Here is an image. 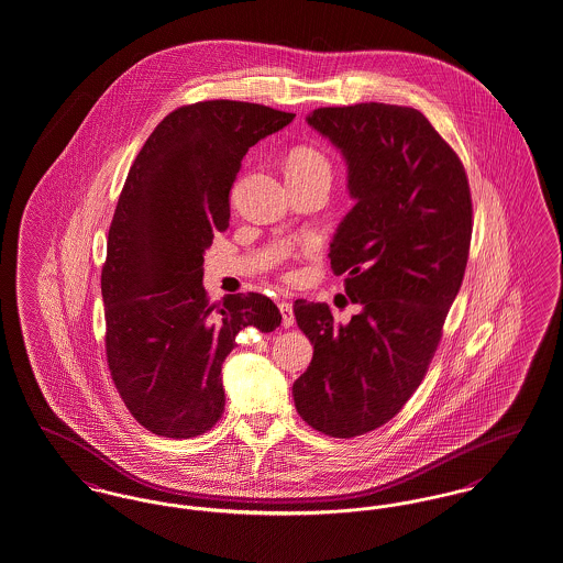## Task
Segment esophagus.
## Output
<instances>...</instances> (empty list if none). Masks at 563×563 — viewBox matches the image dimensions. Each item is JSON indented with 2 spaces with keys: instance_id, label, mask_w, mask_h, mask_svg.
Segmentation results:
<instances>
[{
  "instance_id": "esophagus-1",
  "label": "esophagus",
  "mask_w": 563,
  "mask_h": 563,
  "mask_svg": "<svg viewBox=\"0 0 563 563\" xmlns=\"http://www.w3.org/2000/svg\"><path fill=\"white\" fill-rule=\"evenodd\" d=\"M278 310H280V314H283V327H285V329L292 327V322H295L292 303H289V301H280V303H278Z\"/></svg>"
}]
</instances>
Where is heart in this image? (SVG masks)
<instances>
[{
	"label": "heart",
	"mask_w": 563,
	"mask_h": 563,
	"mask_svg": "<svg viewBox=\"0 0 563 563\" xmlns=\"http://www.w3.org/2000/svg\"><path fill=\"white\" fill-rule=\"evenodd\" d=\"M287 176H324L331 178V163L312 146H297L287 158Z\"/></svg>",
	"instance_id": "obj_1"
}]
</instances>
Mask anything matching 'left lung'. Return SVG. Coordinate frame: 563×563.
Returning a JSON list of instances; mask_svg holds the SVG:
<instances>
[{
	"label": "left lung",
	"mask_w": 563,
	"mask_h": 563,
	"mask_svg": "<svg viewBox=\"0 0 563 563\" xmlns=\"http://www.w3.org/2000/svg\"><path fill=\"white\" fill-rule=\"evenodd\" d=\"M306 121L347 163L356 205L329 257L361 312L338 324L327 303L295 301L314 356L292 400L310 428L356 438L396 417L428 373L467 266L472 192L461 158L417 109L362 102Z\"/></svg>",
	"instance_id": "8db88e82"
}]
</instances>
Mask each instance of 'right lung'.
<instances>
[{
  "label": "right lung",
  "mask_w": 563,
  "mask_h": 563,
  "mask_svg": "<svg viewBox=\"0 0 563 563\" xmlns=\"http://www.w3.org/2000/svg\"><path fill=\"white\" fill-rule=\"evenodd\" d=\"M292 113L207 100L167 114L130 167L102 266L107 362L140 426L195 438L224 412L222 364L243 329L271 333L280 312L262 292L202 287V255L230 222V188L249 148Z\"/></svg>",
  "instance_id": "1"
}]
</instances>
